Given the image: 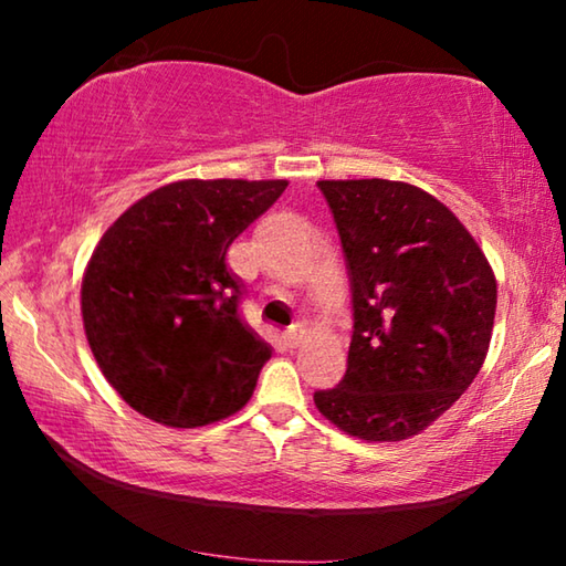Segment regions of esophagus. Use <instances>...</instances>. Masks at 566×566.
<instances>
[{
  "label": "esophagus",
  "instance_id": "1",
  "mask_svg": "<svg viewBox=\"0 0 566 566\" xmlns=\"http://www.w3.org/2000/svg\"><path fill=\"white\" fill-rule=\"evenodd\" d=\"M304 334H306V329H304V324H302V322L292 324V327L284 332V342H286V347H290V349H296V347H300L302 339H304Z\"/></svg>",
  "mask_w": 566,
  "mask_h": 566
}]
</instances>
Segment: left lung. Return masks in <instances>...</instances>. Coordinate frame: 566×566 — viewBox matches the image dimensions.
Returning a JSON list of instances; mask_svg holds the SVG:
<instances>
[{"label":"left lung","mask_w":566,"mask_h":566,"mask_svg":"<svg viewBox=\"0 0 566 566\" xmlns=\"http://www.w3.org/2000/svg\"><path fill=\"white\" fill-rule=\"evenodd\" d=\"M347 262V375L314 405L364 442L419 434L464 395L490 349L496 280L452 209L389 179L317 181Z\"/></svg>","instance_id":"left-lung-1"}]
</instances>
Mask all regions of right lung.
Wrapping results in <instances>:
<instances>
[{
    "label": "right lung",
    "instance_id": "obj_1",
    "mask_svg": "<svg viewBox=\"0 0 566 566\" xmlns=\"http://www.w3.org/2000/svg\"><path fill=\"white\" fill-rule=\"evenodd\" d=\"M286 179H181L134 202L102 234L82 280L84 334L132 409L195 429L232 417L272 347L239 317L227 249Z\"/></svg>",
    "mask_w": 566,
    "mask_h": 566
}]
</instances>
